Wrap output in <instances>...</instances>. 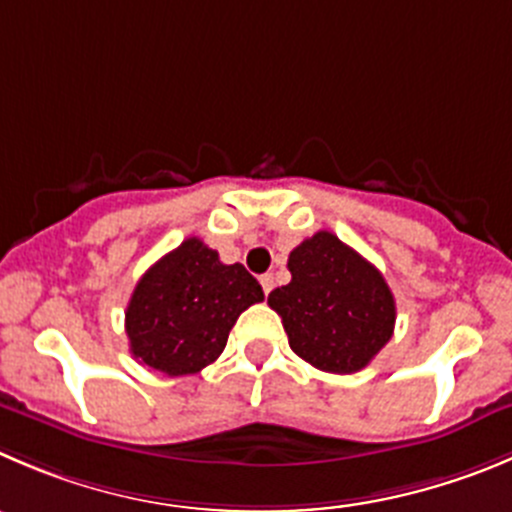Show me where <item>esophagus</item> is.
<instances>
[{
	"label": "esophagus",
	"instance_id": "obj_1",
	"mask_svg": "<svg viewBox=\"0 0 512 512\" xmlns=\"http://www.w3.org/2000/svg\"><path fill=\"white\" fill-rule=\"evenodd\" d=\"M261 289H264L266 296L271 294V289H274V274H264V276H261Z\"/></svg>",
	"mask_w": 512,
	"mask_h": 512
}]
</instances>
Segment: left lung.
<instances>
[{"label": "left lung", "mask_w": 512, "mask_h": 512, "mask_svg": "<svg viewBox=\"0 0 512 512\" xmlns=\"http://www.w3.org/2000/svg\"><path fill=\"white\" fill-rule=\"evenodd\" d=\"M291 281L269 294L289 347L311 367L352 374L392 339L397 306L384 276L339 241L319 231L289 253Z\"/></svg>", "instance_id": "8db88e82"}]
</instances>
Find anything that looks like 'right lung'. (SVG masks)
Masks as SVG:
<instances>
[{
  "label": "right lung",
  "instance_id": "add662e5",
  "mask_svg": "<svg viewBox=\"0 0 512 512\" xmlns=\"http://www.w3.org/2000/svg\"><path fill=\"white\" fill-rule=\"evenodd\" d=\"M259 301L261 284L241 264H223L201 238H186L145 271L130 296V352L168 377L196 374L221 357L241 311Z\"/></svg>",
  "mask_w": 512,
  "mask_h": 512
}]
</instances>
